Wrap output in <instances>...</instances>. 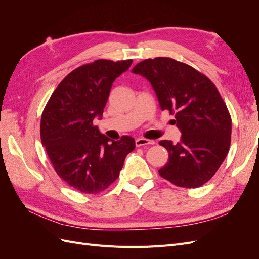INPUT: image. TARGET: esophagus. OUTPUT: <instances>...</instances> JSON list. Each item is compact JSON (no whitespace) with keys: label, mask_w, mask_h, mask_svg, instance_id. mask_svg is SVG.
<instances>
[{"label":"esophagus","mask_w":259,"mask_h":259,"mask_svg":"<svg viewBox=\"0 0 259 259\" xmlns=\"http://www.w3.org/2000/svg\"><path fill=\"white\" fill-rule=\"evenodd\" d=\"M136 147H142V146H150V145H154L153 140H149L146 138H138L135 140Z\"/></svg>","instance_id":"obj_1"}]
</instances>
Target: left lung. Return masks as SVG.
<instances>
[{
    "mask_svg": "<svg viewBox=\"0 0 259 259\" xmlns=\"http://www.w3.org/2000/svg\"><path fill=\"white\" fill-rule=\"evenodd\" d=\"M132 72L151 83L161 109L175 114L182 132L177 144L159 143L169 156L159 174L184 188L207 183L226 159L231 142V117L216 86L198 70L168 57L146 59Z\"/></svg>",
    "mask_w": 259,
    "mask_h": 259,
    "instance_id": "1",
    "label": "left lung"
}]
</instances>
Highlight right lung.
Wrapping results in <instances>:
<instances>
[{
	"instance_id": "add662e5",
	"label": "right lung",
	"mask_w": 259,
	"mask_h": 259,
	"mask_svg": "<svg viewBox=\"0 0 259 259\" xmlns=\"http://www.w3.org/2000/svg\"><path fill=\"white\" fill-rule=\"evenodd\" d=\"M133 60L99 59L70 72L52 94L41 117V140L54 169L70 187L95 194L119 177L135 139L111 140L94 120L101 119L117 76Z\"/></svg>"
}]
</instances>
